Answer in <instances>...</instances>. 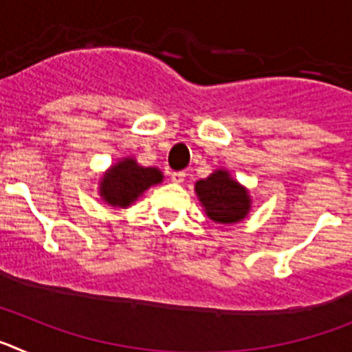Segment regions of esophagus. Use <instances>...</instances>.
<instances>
[{
	"instance_id": "esophagus-1",
	"label": "esophagus",
	"mask_w": 352,
	"mask_h": 352,
	"mask_svg": "<svg viewBox=\"0 0 352 352\" xmlns=\"http://www.w3.org/2000/svg\"><path fill=\"white\" fill-rule=\"evenodd\" d=\"M186 174L183 170H176V173H170V182L173 183H183L185 182Z\"/></svg>"
}]
</instances>
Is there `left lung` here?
Listing matches in <instances>:
<instances>
[{"label": "left lung", "mask_w": 352, "mask_h": 352, "mask_svg": "<svg viewBox=\"0 0 352 352\" xmlns=\"http://www.w3.org/2000/svg\"><path fill=\"white\" fill-rule=\"evenodd\" d=\"M195 194L208 219L214 223H238L252 210L248 188L227 169H214L208 178L195 182Z\"/></svg>", "instance_id": "left-lung-1"}]
</instances>
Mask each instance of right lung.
Returning a JSON list of instances; mask_svg holds the SVG:
<instances>
[{
  "label": "right lung",
  "instance_id": "obj_1",
  "mask_svg": "<svg viewBox=\"0 0 352 352\" xmlns=\"http://www.w3.org/2000/svg\"><path fill=\"white\" fill-rule=\"evenodd\" d=\"M164 182L158 167H144L133 157L120 158L116 164L102 174L98 182V195L105 204L113 208L132 206L148 188Z\"/></svg>",
  "mask_w": 352,
  "mask_h": 352
}]
</instances>
